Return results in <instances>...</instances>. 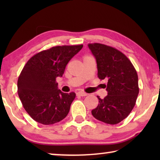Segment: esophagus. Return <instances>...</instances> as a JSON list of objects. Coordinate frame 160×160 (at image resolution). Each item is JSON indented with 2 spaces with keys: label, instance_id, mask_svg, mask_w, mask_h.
Returning <instances> with one entry per match:
<instances>
[{
  "label": "esophagus",
  "instance_id": "esophagus-1",
  "mask_svg": "<svg viewBox=\"0 0 160 160\" xmlns=\"http://www.w3.org/2000/svg\"><path fill=\"white\" fill-rule=\"evenodd\" d=\"M77 95H78V96H82V97H84V96H87V95H88V94L87 93H86L85 92H84V91H78L77 93Z\"/></svg>",
  "mask_w": 160,
  "mask_h": 160
}]
</instances>
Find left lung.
<instances>
[{"label": "left lung", "instance_id": "obj_1", "mask_svg": "<svg viewBox=\"0 0 160 160\" xmlns=\"http://www.w3.org/2000/svg\"><path fill=\"white\" fill-rule=\"evenodd\" d=\"M88 47L97 61L98 76L106 79L108 95L99 100L92 114L109 124L119 123L134 108L139 93L137 71L125 54L114 47L99 43Z\"/></svg>", "mask_w": 160, "mask_h": 160}]
</instances>
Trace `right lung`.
Returning a JSON list of instances; mask_svg holds the SVG:
<instances>
[{
    "label": "right lung",
    "mask_w": 160,
    "mask_h": 160,
    "mask_svg": "<svg viewBox=\"0 0 160 160\" xmlns=\"http://www.w3.org/2000/svg\"><path fill=\"white\" fill-rule=\"evenodd\" d=\"M82 47L56 46L34 54L25 65L17 81V92L25 110L36 122L49 125L68 115L76 93L61 92L56 78L63 75L68 63Z\"/></svg>",
    "instance_id": "obj_1"
}]
</instances>
